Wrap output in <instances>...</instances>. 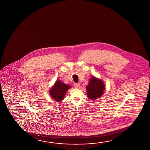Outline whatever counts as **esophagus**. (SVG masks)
Returning a JSON list of instances; mask_svg holds the SVG:
<instances>
[{
	"label": "esophagus",
	"instance_id": "1",
	"mask_svg": "<svg viewBox=\"0 0 150 150\" xmlns=\"http://www.w3.org/2000/svg\"><path fill=\"white\" fill-rule=\"evenodd\" d=\"M74 86L76 87V88H78L79 86H80V83H74Z\"/></svg>",
	"mask_w": 150,
	"mask_h": 150
}]
</instances>
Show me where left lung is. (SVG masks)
I'll return each instance as SVG.
<instances>
[{
  "label": "left lung",
  "instance_id": "left-lung-1",
  "mask_svg": "<svg viewBox=\"0 0 150 150\" xmlns=\"http://www.w3.org/2000/svg\"><path fill=\"white\" fill-rule=\"evenodd\" d=\"M105 86L103 81L95 77H91L86 87L87 95L91 100H95L103 95Z\"/></svg>",
  "mask_w": 150,
  "mask_h": 150
}]
</instances>
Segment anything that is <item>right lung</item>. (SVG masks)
<instances>
[{
	"label": "right lung",
	"mask_w": 150,
	"mask_h": 150,
	"mask_svg": "<svg viewBox=\"0 0 150 150\" xmlns=\"http://www.w3.org/2000/svg\"><path fill=\"white\" fill-rule=\"evenodd\" d=\"M71 88L69 85H67L61 81L57 80L50 89V95L54 100L59 102L64 98L67 91Z\"/></svg>",
	"instance_id": "add662e5"
}]
</instances>
